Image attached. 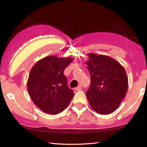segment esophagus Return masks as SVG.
I'll list each match as a JSON object with an SVG mask.
<instances>
[{
    "mask_svg": "<svg viewBox=\"0 0 147 147\" xmlns=\"http://www.w3.org/2000/svg\"><path fill=\"white\" fill-rule=\"evenodd\" d=\"M82 89V85H79L78 87H76V88H75V90L76 91H80Z\"/></svg>",
    "mask_w": 147,
    "mask_h": 147,
    "instance_id": "esophagus-1",
    "label": "esophagus"
}]
</instances>
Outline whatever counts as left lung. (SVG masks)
<instances>
[{
	"instance_id": "left-lung-1",
	"label": "left lung",
	"mask_w": 147,
	"mask_h": 147,
	"mask_svg": "<svg viewBox=\"0 0 147 147\" xmlns=\"http://www.w3.org/2000/svg\"><path fill=\"white\" fill-rule=\"evenodd\" d=\"M87 68L91 84L86 95L90 105L96 113L107 115L120 105L128 87V78L123 65L104 55L87 54Z\"/></svg>"
}]
</instances>
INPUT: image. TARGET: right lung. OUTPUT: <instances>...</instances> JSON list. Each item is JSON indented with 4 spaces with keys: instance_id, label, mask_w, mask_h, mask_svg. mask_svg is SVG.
I'll use <instances>...</instances> for the list:
<instances>
[{
    "instance_id": "right-lung-1",
    "label": "right lung",
    "mask_w": 147,
    "mask_h": 147,
    "mask_svg": "<svg viewBox=\"0 0 147 147\" xmlns=\"http://www.w3.org/2000/svg\"><path fill=\"white\" fill-rule=\"evenodd\" d=\"M73 59L50 55L36 62L31 69L27 88L31 99L45 113H61L69 104L74 92L69 88L64 70Z\"/></svg>"
}]
</instances>
